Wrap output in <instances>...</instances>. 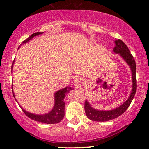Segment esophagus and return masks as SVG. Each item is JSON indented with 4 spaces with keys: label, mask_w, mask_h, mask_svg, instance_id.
<instances>
[{
    "label": "esophagus",
    "mask_w": 149,
    "mask_h": 149,
    "mask_svg": "<svg viewBox=\"0 0 149 149\" xmlns=\"http://www.w3.org/2000/svg\"><path fill=\"white\" fill-rule=\"evenodd\" d=\"M76 79V80H75V81H79V78H76V79Z\"/></svg>",
    "instance_id": "34e87169"
}]
</instances>
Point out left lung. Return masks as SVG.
<instances>
[{"label": "left lung", "instance_id": "left-lung-1", "mask_svg": "<svg viewBox=\"0 0 149 149\" xmlns=\"http://www.w3.org/2000/svg\"><path fill=\"white\" fill-rule=\"evenodd\" d=\"M116 47H115L113 51L116 53H119L122 56L123 59L127 62V63L130 67L132 74V91L131 95L130 96L126 101L124 103L119 106L115 109L111 111H98L92 107L90 105L89 102L87 100H85L84 102V109L85 113L87 117L92 121H107L116 119L121 114L124 113L127 108L129 107L130 104H131L134 97L136 92L137 89V80H136V62L132 54L130 53V50L126 45L120 39H116L115 41Z\"/></svg>", "mask_w": 149, "mask_h": 149}]
</instances>
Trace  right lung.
I'll list each match as a JSON object with an SVG mask.
<instances>
[{
  "label": "right lung",
  "instance_id": "1",
  "mask_svg": "<svg viewBox=\"0 0 149 149\" xmlns=\"http://www.w3.org/2000/svg\"><path fill=\"white\" fill-rule=\"evenodd\" d=\"M42 32H36L33 33L30 36V37L25 40L24 41H23V43H26L28 42L29 40H30L33 37L36 36L41 34ZM14 62V61H13ZM13 62L12 63V67L13 65ZM72 90V88L71 87H66L65 88L60 90L56 92L54 95V98H55V103H54V108L51 112H49V113L45 114V115H34L30 113H28L26 111L23 109V111L25 114L28 116L29 118L33 119V120L40 121V122L47 123V124H53V123H56L60 122L63 119L65 116V102H64V98L65 96L69 91ZM14 96V94H13Z\"/></svg>",
  "mask_w": 149,
  "mask_h": 149
}]
</instances>
